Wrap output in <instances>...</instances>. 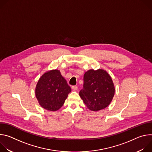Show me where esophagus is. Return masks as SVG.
<instances>
[{
  "label": "esophagus",
  "instance_id": "obj_1",
  "mask_svg": "<svg viewBox=\"0 0 152 152\" xmlns=\"http://www.w3.org/2000/svg\"><path fill=\"white\" fill-rule=\"evenodd\" d=\"M72 88L73 90H77V86H72Z\"/></svg>",
  "mask_w": 152,
  "mask_h": 152
}]
</instances>
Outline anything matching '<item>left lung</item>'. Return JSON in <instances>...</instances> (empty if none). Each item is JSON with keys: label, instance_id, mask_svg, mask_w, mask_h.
<instances>
[{"label": "left lung", "instance_id": "8db88e82", "mask_svg": "<svg viewBox=\"0 0 152 152\" xmlns=\"http://www.w3.org/2000/svg\"><path fill=\"white\" fill-rule=\"evenodd\" d=\"M114 93L113 81L107 72L91 69L85 73L83 89L79 96L90 110L98 111L104 109L111 102Z\"/></svg>", "mask_w": 152, "mask_h": 152}]
</instances>
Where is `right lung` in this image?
<instances>
[{"label":"right lung","mask_w":152,"mask_h":152,"mask_svg":"<svg viewBox=\"0 0 152 152\" xmlns=\"http://www.w3.org/2000/svg\"><path fill=\"white\" fill-rule=\"evenodd\" d=\"M72 90L58 70L43 74L35 88V96L44 109L56 111L62 107Z\"/></svg>","instance_id":"obj_1"}]
</instances>
